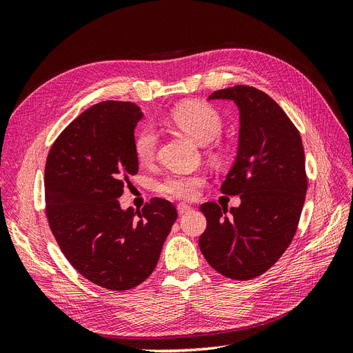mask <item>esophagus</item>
Masks as SVG:
<instances>
[{"label": "esophagus", "instance_id": "esophagus-1", "mask_svg": "<svg viewBox=\"0 0 353 353\" xmlns=\"http://www.w3.org/2000/svg\"><path fill=\"white\" fill-rule=\"evenodd\" d=\"M176 209H178L179 215H183V213H187V212L191 210V206H190V205H185V203H179V205L176 206Z\"/></svg>", "mask_w": 353, "mask_h": 353}]
</instances>
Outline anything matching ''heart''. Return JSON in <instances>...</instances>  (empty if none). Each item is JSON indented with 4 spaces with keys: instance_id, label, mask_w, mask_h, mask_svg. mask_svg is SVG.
<instances>
[{
    "instance_id": "b5f03b06",
    "label": "heart",
    "mask_w": 353,
    "mask_h": 353,
    "mask_svg": "<svg viewBox=\"0 0 353 353\" xmlns=\"http://www.w3.org/2000/svg\"><path fill=\"white\" fill-rule=\"evenodd\" d=\"M169 121L179 131L199 144H208L221 134L222 117L210 104L201 101H188L176 105L169 113ZM157 150V132L152 126H144L137 132L134 152L141 163H150ZM205 183L200 174H172L159 184V191L165 196L190 200L197 196L199 187Z\"/></svg>"
}]
</instances>
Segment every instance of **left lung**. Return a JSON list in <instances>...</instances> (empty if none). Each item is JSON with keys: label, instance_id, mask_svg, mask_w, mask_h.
<instances>
[{"label": "left lung", "instance_id": "8db88e82", "mask_svg": "<svg viewBox=\"0 0 353 353\" xmlns=\"http://www.w3.org/2000/svg\"><path fill=\"white\" fill-rule=\"evenodd\" d=\"M209 100H232L240 110L237 156L221 191L240 194L241 203L231 209L203 203L208 227L199 245L219 274L252 280L281 258L296 234L307 188L302 138L261 90L236 85Z\"/></svg>", "mask_w": 353, "mask_h": 353}]
</instances>
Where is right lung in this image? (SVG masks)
Masks as SVG:
<instances>
[{"label":"right lung","instance_id":"1","mask_svg":"<svg viewBox=\"0 0 353 353\" xmlns=\"http://www.w3.org/2000/svg\"><path fill=\"white\" fill-rule=\"evenodd\" d=\"M141 117L130 101L94 104L57 137L46 163V213L60 250L85 279L116 292L148 279L178 216L165 199L141 212L117 200L138 172Z\"/></svg>","mask_w":353,"mask_h":353}]
</instances>
